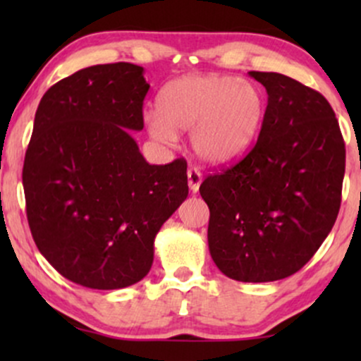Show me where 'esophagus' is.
<instances>
[{"label": "esophagus", "mask_w": 361, "mask_h": 361, "mask_svg": "<svg viewBox=\"0 0 361 361\" xmlns=\"http://www.w3.org/2000/svg\"><path fill=\"white\" fill-rule=\"evenodd\" d=\"M186 175H188L190 190H192L193 193H197L198 188H200V183H202V173L198 171L197 168H190L188 171H186Z\"/></svg>", "instance_id": "esophagus-1"}]
</instances>
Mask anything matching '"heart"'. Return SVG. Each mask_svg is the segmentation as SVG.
I'll use <instances>...</instances> for the list:
<instances>
[{"mask_svg":"<svg viewBox=\"0 0 361 361\" xmlns=\"http://www.w3.org/2000/svg\"><path fill=\"white\" fill-rule=\"evenodd\" d=\"M157 114L147 128L161 140L193 130L197 156L212 166L239 159L258 135L264 117L263 94L252 82L229 76L188 74L169 81L157 94Z\"/></svg>","mask_w":361,"mask_h":361,"instance_id":"heart-1","label":"heart"}]
</instances>
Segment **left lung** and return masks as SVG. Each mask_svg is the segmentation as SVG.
<instances>
[{
	"label": "left lung",
	"instance_id": "8db88e82",
	"mask_svg": "<svg viewBox=\"0 0 361 361\" xmlns=\"http://www.w3.org/2000/svg\"><path fill=\"white\" fill-rule=\"evenodd\" d=\"M268 105L251 151L209 175V250L224 275L275 281L304 267L336 222L346 149L329 102L279 73L250 71Z\"/></svg>",
	"mask_w": 361,
	"mask_h": 361
}]
</instances>
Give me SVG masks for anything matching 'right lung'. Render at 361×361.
Masks as SVG:
<instances>
[{
    "label": "right lung",
    "instance_id": "1",
    "mask_svg": "<svg viewBox=\"0 0 361 361\" xmlns=\"http://www.w3.org/2000/svg\"><path fill=\"white\" fill-rule=\"evenodd\" d=\"M144 68L98 64L51 86L35 111L23 190L32 238L64 279L86 288L137 283L161 226L188 197L186 161L149 164Z\"/></svg>",
    "mask_w": 361,
    "mask_h": 361
}]
</instances>
